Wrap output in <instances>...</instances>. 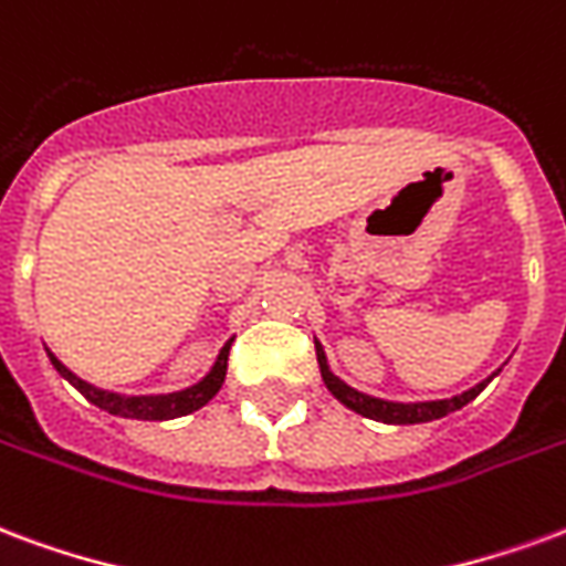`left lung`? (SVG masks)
Returning <instances> with one entry per match:
<instances>
[{
	"label": "left lung",
	"instance_id": "8db88e82",
	"mask_svg": "<svg viewBox=\"0 0 566 566\" xmlns=\"http://www.w3.org/2000/svg\"><path fill=\"white\" fill-rule=\"evenodd\" d=\"M316 358H319V370H323V379L328 391H332L334 398L340 403H346L349 410H356V413L368 416V419H377V422H389V424H416V422H431V419H440V416L452 413V410H461L464 403L473 401L476 395H480L492 377L480 382V386H473L470 391H461L455 398H447V401H424V403H395V401H379V398H370V395H361V391L349 389L346 382L334 377L328 365H325V353L323 346L316 344Z\"/></svg>",
	"mask_w": 566,
	"mask_h": 566
}]
</instances>
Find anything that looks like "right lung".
Wrapping results in <instances>:
<instances>
[{
    "instance_id": "1",
    "label": "right lung",
    "mask_w": 566,
    "mask_h": 566,
    "mask_svg": "<svg viewBox=\"0 0 566 566\" xmlns=\"http://www.w3.org/2000/svg\"><path fill=\"white\" fill-rule=\"evenodd\" d=\"M229 349H232V340L222 346L220 358H217V365L210 370L208 377L196 382V386H189L184 391H175V395H138V398H126V395H117V391H102L96 386H90L81 377H74L72 370L60 365L56 358L51 356L53 368L60 370L69 382H72L74 389L84 395L86 401L96 403L102 410H108L111 416H123V419H147V422H163V419H177V416H187L196 413L198 407H205V403L220 391L222 379H226V365H229Z\"/></svg>"
}]
</instances>
